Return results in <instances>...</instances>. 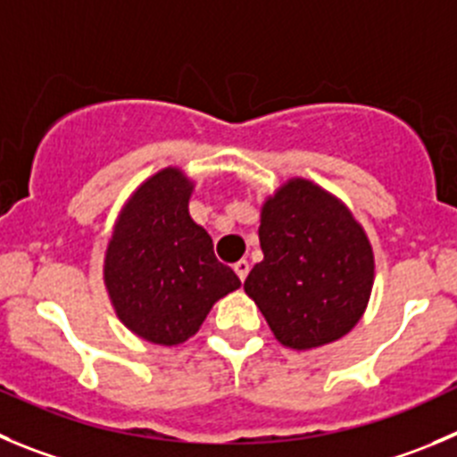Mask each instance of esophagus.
Segmentation results:
<instances>
[{
  "label": "esophagus",
  "instance_id": "esophagus-1",
  "mask_svg": "<svg viewBox=\"0 0 457 457\" xmlns=\"http://www.w3.org/2000/svg\"><path fill=\"white\" fill-rule=\"evenodd\" d=\"M234 272L238 275V279L245 281V277H248V272H250V263L245 262V259H241V262L234 263Z\"/></svg>",
  "mask_w": 457,
  "mask_h": 457
}]
</instances>
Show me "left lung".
Masks as SVG:
<instances>
[{"mask_svg": "<svg viewBox=\"0 0 457 457\" xmlns=\"http://www.w3.org/2000/svg\"><path fill=\"white\" fill-rule=\"evenodd\" d=\"M263 262L243 284L284 347L315 349L343 338L368 309L372 243L347 204L291 178L262 204Z\"/></svg>", "mask_w": 457, "mask_h": 457, "instance_id": "left-lung-1", "label": "left lung"}]
</instances>
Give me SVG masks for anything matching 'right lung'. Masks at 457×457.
Wrapping results in <instances>:
<instances>
[{
    "instance_id": "add662e5",
    "label": "right lung",
    "mask_w": 457,
    "mask_h": 457,
    "mask_svg": "<svg viewBox=\"0 0 457 457\" xmlns=\"http://www.w3.org/2000/svg\"><path fill=\"white\" fill-rule=\"evenodd\" d=\"M194 180L166 166L123 203L104 259L114 313L139 338L176 347L212 306L241 287L214 254L212 237L189 216Z\"/></svg>"
}]
</instances>
